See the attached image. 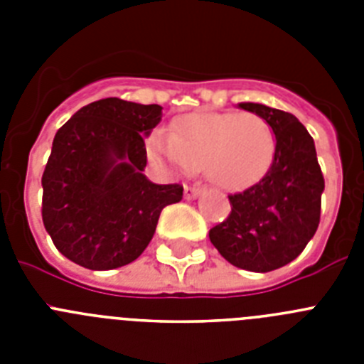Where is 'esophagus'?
Masks as SVG:
<instances>
[{"instance_id":"esophagus-1","label":"esophagus","mask_w":364,"mask_h":364,"mask_svg":"<svg viewBox=\"0 0 364 364\" xmlns=\"http://www.w3.org/2000/svg\"><path fill=\"white\" fill-rule=\"evenodd\" d=\"M198 195H200V189L191 188V186H186V188H184V198H186V200H195Z\"/></svg>"}]
</instances>
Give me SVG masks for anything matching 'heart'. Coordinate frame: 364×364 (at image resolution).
<instances>
[{
    "label": "heart",
    "instance_id": "obj_1",
    "mask_svg": "<svg viewBox=\"0 0 364 364\" xmlns=\"http://www.w3.org/2000/svg\"><path fill=\"white\" fill-rule=\"evenodd\" d=\"M146 147L153 162L171 171L202 167L218 188L242 191L268 173L275 136L268 122L253 112H193L173 122L171 133H151Z\"/></svg>",
    "mask_w": 364,
    "mask_h": 364
}]
</instances>
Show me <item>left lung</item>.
Wrapping results in <instances>:
<instances>
[{"label": "left lung", "instance_id": "left-lung-1", "mask_svg": "<svg viewBox=\"0 0 364 364\" xmlns=\"http://www.w3.org/2000/svg\"><path fill=\"white\" fill-rule=\"evenodd\" d=\"M239 107L268 122L275 156L255 186L231 195L230 217L211 228L210 240L230 264L266 273L290 264L315 235L324 178L314 138L294 114L253 102Z\"/></svg>", "mask_w": 364, "mask_h": 364}]
</instances>
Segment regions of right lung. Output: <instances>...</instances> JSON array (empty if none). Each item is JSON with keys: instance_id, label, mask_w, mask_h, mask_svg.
<instances>
[{"instance_id": "right-lung-1", "label": "right lung", "mask_w": 364, "mask_h": 364, "mask_svg": "<svg viewBox=\"0 0 364 364\" xmlns=\"http://www.w3.org/2000/svg\"><path fill=\"white\" fill-rule=\"evenodd\" d=\"M162 107L120 98L85 105L58 129L41 186V217L58 252L89 269H114L142 255L178 184L144 175L146 136Z\"/></svg>"}]
</instances>
